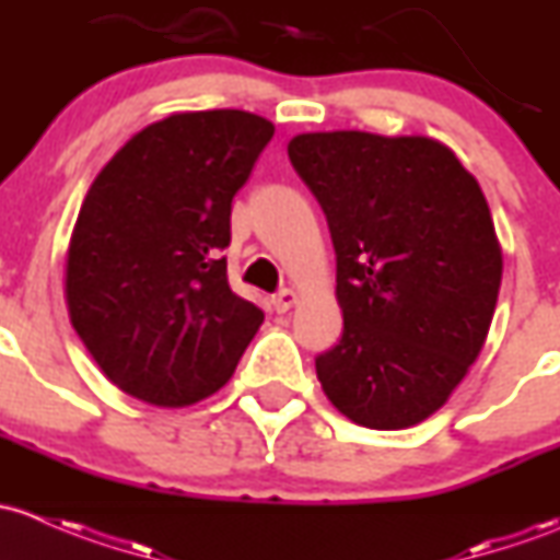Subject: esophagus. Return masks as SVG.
Masks as SVG:
<instances>
[{"label": "esophagus", "instance_id": "1", "mask_svg": "<svg viewBox=\"0 0 560 560\" xmlns=\"http://www.w3.org/2000/svg\"><path fill=\"white\" fill-rule=\"evenodd\" d=\"M293 304H296V293H293L291 288H282V291H278L272 296V307L278 310V313H288Z\"/></svg>", "mask_w": 560, "mask_h": 560}]
</instances>
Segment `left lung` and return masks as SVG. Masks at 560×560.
<instances>
[{
    "instance_id": "8db88e82",
    "label": "left lung",
    "mask_w": 560,
    "mask_h": 560,
    "mask_svg": "<svg viewBox=\"0 0 560 560\" xmlns=\"http://www.w3.org/2000/svg\"><path fill=\"white\" fill-rule=\"evenodd\" d=\"M337 253L339 342L315 359L328 401L366 429L420 423L480 355L501 247L480 183L429 137L315 131L288 142Z\"/></svg>"
}]
</instances>
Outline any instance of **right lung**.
Listing matches in <instances>:
<instances>
[{
    "label": "right lung",
    "instance_id": "right-lung-1",
    "mask_svg": "<svg viewBox=\"0 0 560 560\" xmlns=\"http://www.w3.org/2000/svg\"><path fill=\"white\" fill-rule=\"evenodd\" d=\"M275 126L245 109L175 113L96 175L67 253L74 331L120 390L186 407L229 383L264 313L229 288L232 199Z\"/></svg>",
    "mask_w": 560,
    "mask_h": 560
}]
</instances>
